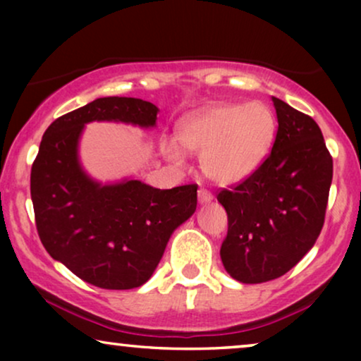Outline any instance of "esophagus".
I'll list each match as a JSON object with an SVG mask.
<instances>
[{"instance_id":"34e87169","label":"esophagus","mask_w":361,"mask_h":361,"mask_svg":"<svg viewBox=\"0 0 361 361\" xmlns=\"http://www.w3.org/2000/svg\"><path fill=\"white\" fill-rule=\"evenodd\" d=\"M214 199L212 192H209L207 189H199V202L200 204H209Z\"/></svg>"}]
</instances>
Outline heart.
I'll return each mask as SVG.
<instances>
[{"label":"heart","mask_w":361,"mask_h":361,"mask_svg":"<svg viewBox=\"0 0 361 361\" xmlns=\"http://www.w3.org/2000/svg\"><path fill=\"white\" fill-rule=\"evenodd\" d=\"M274 136L276 116L263 102L219 103L195 113L179 131L180 145L200 157L205 176L224 185L253 174L268 156ZM162 149L171 161L184 159L176 141H166Z\"/></svg>","instance_id":"heart-1"}]
</instances>
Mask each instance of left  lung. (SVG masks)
Returning a JSON list of instances; mask_svg holds the SVG:
<instances>
[{"label": "left lung", "mask_w": 361, "mask_h": 361, "mask_svg": "<svg viewBox=\"0 0 361 361\" xmlns=\"http://www.w3.org/2000/svg\"><path fill=\"white\" fill-rule=\"evenodd\" d=\"M278 133L261 166L216 199L228 215L220 248L231 278L258 284L281 278L312 248L324 226L334 161L309 115L273 97Z\"/></svg>", "instance_id": "1"}]
</instances>
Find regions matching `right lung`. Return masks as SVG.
Masks as SVG:
<instances>
[{"label": "right lung", "mask_w": 361, "mask_h": 361, "mask_svg": "<svg viewBox=\"0 0 361 361\" xmlns=\"http://www.w3.org/2000/svg\"><path fill=\"white\" fill-rule=\"evenodd\" d=\"M157 111L140 98H97L57 118L44 133L32 162L31 199L44 248L97 288L120 290L145 284L172 231L195 212V184L161 190L126 179L103 185L78 161V140L87 123L152 128Z\"/></svg>", "instance_id": "1"}]
</instances>
